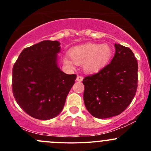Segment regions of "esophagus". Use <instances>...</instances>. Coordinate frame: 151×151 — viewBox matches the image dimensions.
Returning a JSON list of instances; mask_svg holds the SVG:
<instances>
[{"instance_id":"34e87169","label":"esophagus","mask_w":151,"mask_h":151,"mask_svg":"<svg viewBox=\"0 0 151 151\" xmlns=\"http://www.w3.org/2000/svg\"><path fill=\"white\" fill-rule=\"evenodd\" d=\"M83 80V76H77V81L78 82H82Z\"/></svg>"}]
</instances>
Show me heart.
I'll use <instances>...</instances> for the list:
<instances>
[{"instance_id":"obj_1","label":"heart","mask_w":151,"mask_h":151,"mask_svg":"<svg viewBox=\"0 0 151 151\" xmlns=\"http://www.w3.org/2000/svg\"><path fill=\"white\" fill-rule=\"evenodd\" d=\"M112 55V48L108 45L85 44L74 47L70 51V57L63 58V63L69 67L76 64L84 63V68L87 72L95 73L100 71L108 64Z\"/></svg>"}]
</instances>
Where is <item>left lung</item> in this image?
Wrapping results in <instances>:
<instances>
[{
  "mask_svg": "<svg viewBox=\"0 0 151 151\" xmlns=\"http://www.w3.org/2000/svg\"><path fill=\"white\" fill-rule=\"evenodd\" d=\"M115 54L111 63L83 80L85 105L97 118L122 113L137 89L138 63L133 52L119 44H115Z\"/></svg>",
  "mask_w": 151,
  "mask_h": 151,
  "instance_id": "1",
  "label": "left lung"
}]
</instances>
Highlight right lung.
Here are the masks:
<instances>
[{"label": "right lung", "instance_id": "add662e5", "mask_svg": "<svg viewBox=\"0 0 151 151\" xmlns=\"http://www.w3.org/2000/svg\"><path fill=\"white\" fill-rule=\"evenodd\" d=\"M57 41L45 40L25 48L12 69V91L30 116L49 120L60 114L76 74H66L57 64Z\"/></svg>", "mask_w": 151, "mask_h": 151}]
</instances>
